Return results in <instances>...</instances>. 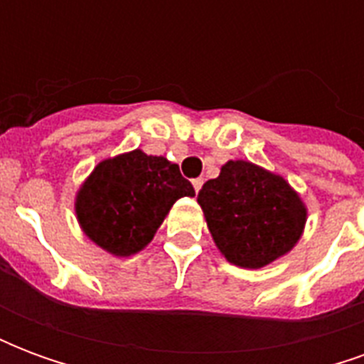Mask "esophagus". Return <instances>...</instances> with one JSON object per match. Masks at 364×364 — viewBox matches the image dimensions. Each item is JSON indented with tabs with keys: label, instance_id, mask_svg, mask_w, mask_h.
Listing matches in <instances>:
<instances>
[{
	"label": "esophagus",
	"instance_id": "obj_1",
	"mask_svg": "<svg viewBox=\"0 0 364 364\" xmlns=\"http://www.w3.org/2000/svg\"><path fill=\"white\" fill-rule=\"evenodd\" d=\"M203 179H200V177H198V179H193V189H195V193H198V191H200V187H203Z\"/></svg>",
	"mask_w": 364,
	"mask_h": 364
}]
</instances>
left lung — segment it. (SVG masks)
<instances>
[{"label": "left lung", "instance_id": "8db88e82", "mask_svg": "<svg viewBox=\"0 0 364 364\" xmlns=\"http://www.w3.org/2000/svg\"><path fill=\"white\" fill-rule=\"evenodd\" d=\"M214 244L232 265L261 269L298 244L308 208L281 175L252 161L230 159L198 191Z\"/></svg>", "mask_w": 364, "mask_h": 364}]
</instances>
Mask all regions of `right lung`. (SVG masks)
<instances>
[{
    "instance_id": "right-lung-1",
    "label": "right lung",
    "mask_w": 364,
    "mask_h": 364,
    "mask_svg": "<svg viewBox=\"0 0 364 364\" xmlns=\"http://www.w3.org/2000/svg\"><path fill=\"white\" fill-rule=\"evenodd\" d=\"M181 197H195V189L177 164L132 150L97 164L75 195V216L93 244L130 257L150 244Z\"/></svg>"
}]
</instances>
